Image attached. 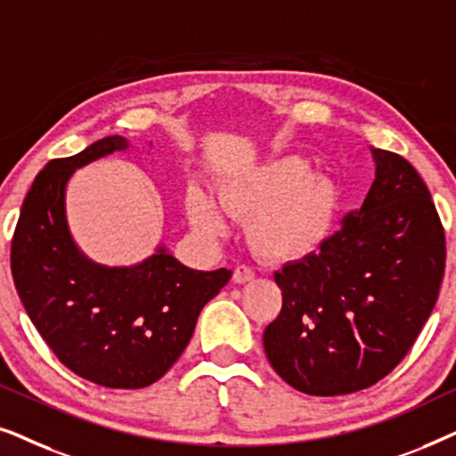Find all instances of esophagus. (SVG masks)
Returning a JSON list of instances; mask_svg holds the SVG:
<instances>
[{
    "label": "esophagus",
    "mask_w": 456,
    "mask_h": 456,
    "mask_svg": "<svg viewBox=\"0 0 456 456\" xmlns=\"http://www.w3.org/2000/svg\"><path fill=\"white\" fill-rule=\"evenodd\" d=\"M253 278H255V272L251 270V267H247V265H239L234 270V273H232L234 284H247V282H251Z\"/></svg>",
    "instance_id": "obj_1"
}]
</instances>
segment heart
Here are the masks:
<instances>
[{
	"instance_id": "b5f03b06",
	"label": "heart",
	"mask_w": 456,
	"mask_h": 456,
	"mask_svg": "<svg viewBox=\"0 0 456 456\" xmlns=\"http://www.w3.org/2000/svg\"><path fill=\"white\" fill-rule=\"evenodd\" d=\"M338 184L311 172L298 155H280L217 186V201L203 189L186 195V216L205 239L228 232V216L245 220L248 247L261 259L289 264L320 253L340 214Z\"/></svg>"
}]
</instances>
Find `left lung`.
<instances>
[{"mask_svg": "<svg viewBox=\"0 0 456 456\" xmlns=\"http://www.w3.org/2000/svg\"><path fill=\"white\" fill-rule=\"evenodd\" d=\"M376 180L342 230L273 273L282 311L264 332L273 370L311 396L370 388L401 363L432 314L446 242L426 183L371 149Z\"/></svg>", "mask_w": 456, "mask_h": 456, "instance_id": "8db88e82", "label": "left lung"}]
</instances>
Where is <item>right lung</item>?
I'll return each instance as SVG.
<instances>
[{
    "mask_svg": "<svg viewBox=\"0 0 456 456\" xmlns=\"http://www.w3.org/2000/svg\"><path fill=\"white\" fill-rule=\"evenodd\" d=\"M128 147L114 134L49 161L24 199L10 259L18 297L55 357L93 384L136 390L176 363L205 303L232 272L191 270L164 245L124 267L102 265L80 251L68 228V180Z\"/></svg>",
    "mask_w": 456,
    "mask_h": 456,
    "instance_id": "obj_1",
    "label": "right lung"
}]
</instances>
